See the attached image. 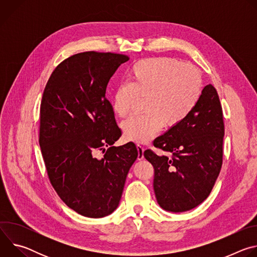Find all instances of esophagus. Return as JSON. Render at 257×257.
I'll list each match as a JSON object with an SVG mask.
<instances>
[{"instance_id":"34e87169","label":"esophagus","mask_w":257,"mask_h":257,"mask_svg":"<svg viewBox=\"0 0 257 257\" xmlns=\"http://www.w3.org/2000/svg\"><path fill=\"white\" fill-rule=\"evenodd\" d=\"M136 148H137V152H138L137 160H138V161H141V160L144 159V149L142 148V146H141L140 144H137Z\"/></svg>"}]
</instances>
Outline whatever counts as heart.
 Instances as JSON below:
<instances>
[{
    "label": "heart",
    "mask_w": 257,
    "mask_h": 257,
    "mask_svg": "<svg viewBox=\"0 0 257 257\" xmlns=\"http://www.w3.org/2000/svg\"><path fill=\"white\" fill-rule=\"evenodd\" d=\"M201 87V75L192 65L172 58L145 59L129 69L127 83L114 90L112 107L116 115L126 117L137 97H146V114L130 117L123 122L122 130L130 141L148 142L164 122L173 127L189 116L200 98Z\"/></svg>",
    "instance_id": "b5f03b06"
}]
</instances>
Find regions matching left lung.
<instances>
[{"instance_id": "left-lung-1", "label": "left lung", "mask_w": 257, "mask_h": 257, "mask_svg": "<svg viewBox=\"0 0 257 257\" xmlns=\"http://www.w3.org/2000/svg\"><path fill=\"white\" fill-rule=\"evenodd\" d=\"M224 135L221 101L208 84L189 116L155 139L156 148L172 157L144 152L155 169L154 190L163 209L187 211L207 198L222 168Z\"/></svg>"}]
</instances>
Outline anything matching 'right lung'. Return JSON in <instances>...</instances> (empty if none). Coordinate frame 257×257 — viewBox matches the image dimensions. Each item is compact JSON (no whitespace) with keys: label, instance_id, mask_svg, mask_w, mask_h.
Segmentation results:
<instances>
[{"label":"right lung","instance_id":"add662e5","mask_svg":"<svg viewBox=\"0 0 257 257\" xmlns=\"http://www.w3.org/2000/svg\"><path fill=\"white\" fill-rule=\"evenodd\" d=\"M125 55L84 52L52 73L41 103L40 146L48 176L60 198L87 217H103L119 205L126 177L137 159L133 142L111 146L121 136L106 85Z\"/></svg>","mask_w":257,"mask_h":257}]
</instances>
